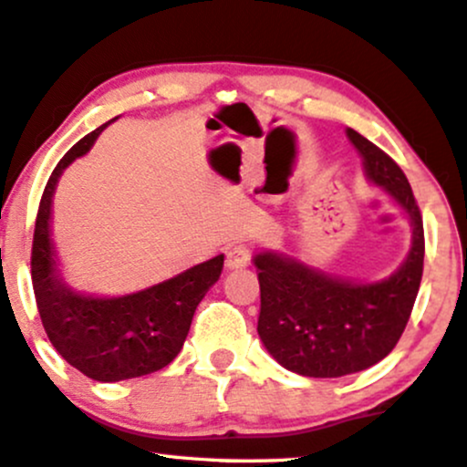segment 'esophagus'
I'll use <instances>...</instances> for the list:
<instances>
[{
	"mask_svg": "<svg viewBox=\"0 0 467 467\" xmlns=\"http://www.w3.org/2000/svg\"><path fill=\"white\" fill-rule=\"evenodd\" d=\"M250 265V250L245 245H233L226 254L228 269H245Z\"/></svg>",
	"mask_w": 467,
	"mask_h": 467,
	"instance_id": "esophagus-1",
	"label": "esophagus"
}]
</instances>
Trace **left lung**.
<instances>
[{"label": "left lung", "mask_w": 467, "mask_h": 467, "mask_svg": "<svg viewBox=\"0 0 467 467\" xmlns=\"http://www.w3.org/2000/svg\"><path fill=\"white\" fill-rule=\"evenodd\" d=\"M366 179L392 198L411 223V247L383 280L356 282L280 252H258V336L277 364L304 377H342L381 362L410 321L422 280L424 230L403 170L373 141L347 129Z\"/></svg>", "instance_id": "8db88e82"}]
</instances>
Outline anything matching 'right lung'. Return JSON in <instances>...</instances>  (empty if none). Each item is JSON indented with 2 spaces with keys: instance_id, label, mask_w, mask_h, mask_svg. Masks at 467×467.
Listing matches in <instances>:
<instances>
[{
  "instance_id": "1",
  "label": "right lung",
  "mask_w": 467,
  "mask_h": 467,
  "mask_svg": "<svg viewBox=\"0 0 467 467\" xmlns=\"http://www.w3.org/2000/svg\"><path fill=\"white\" fill-rule=\"evenodd\" d=\"M109 122L77 141L56 165L40 198L32 245L34 295L51 345L73 368L103 383L150 375L172 362L193 312L223 267L220 254L157 285L120 295L86 293L68 285L49 234L53 193L64 170L92 149Z\"/></svg>"
}]
</instances>
